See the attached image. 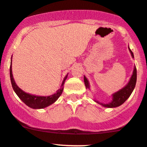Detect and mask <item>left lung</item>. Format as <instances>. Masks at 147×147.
<instances>
[{"mask_svg": "<svg viewBox=\"0 0 147 147\" xmlns=\"http://www.w3.org/2000/svg\"><path fill=\"white\" fill-rule=\"evenodd\" d=\"M129 51H130V53L131 54V56L134 58V54L132 53V51H131V49H129ZM84 84H85L86 88H89V83H88V81L87 80V78H86V76L84 77ZM136 66H134L133 71V74H132L130 80H129V83L123 87V88H121V90H119L117 92L114 93L112 95V101L110 103H108V104H102V103L99 102L98 101H95L96 102L98 103V104H101L103 107H107V108H114V107H117L121 106V104H123L125 101H126L128 98L130 96V95L131 94L132 91H134L135 88V86H136Z\"/></svg>", "mask_w": 147, "mask_h": 147, "instance_id": "8db88e82", "label": "left lung"}]
</instances>
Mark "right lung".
<instances>
[{"label":"right lung","mask_w":147,"mask_h":147,"mask_svg":"<svg viewBox=\"0 0 147 147\" xmlns=\"http://www.w3.org/2000/svg\"><path fill=\"white\" fill-rule=\"evenodd\" d=\"M11 61H12V57H11ZM67 76L68 75H66L65 76L61 86L60 89L58 90L56 94L49 96H38L31 95V94L24 92L23 90H21L17 86L15 81H14L13 77L12 66H11H11H10V77H11V84H12V87L13 88L14 91L24 104H26L28 107H30L32 109H43L45 107H49L51 104H53L59 98V96L61 95L62 92H63V84H64L65 81L67 78Z\"/></svg>","instance_id":"1"}]
</instances>
